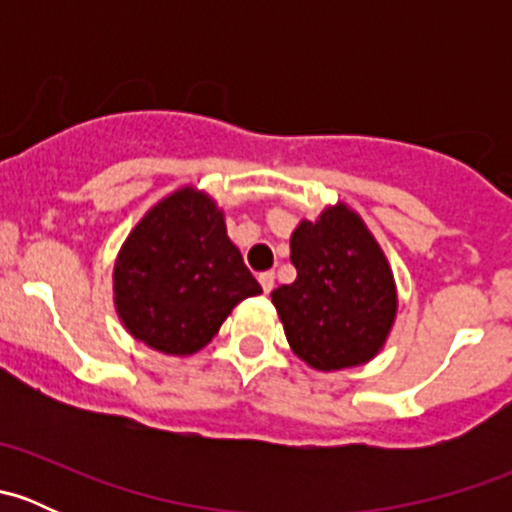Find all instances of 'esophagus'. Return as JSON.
Listing matches in <instances>:
<instances>
[{"label": "esophagus", "mask_w": 512, "mask_h": 512, "mask_svg": "<svg viewBox=\"0 0 512 512\" xmlns=\"http://www.w3.org/2000/svg\"><path fill=\"white\" fill-rule=\"evenodd\" d=\"M257 280H260V287L265 294H270L272 289H275V272H262Z\"/></svg>", "instance_id": "34e87169"}]
</instances>
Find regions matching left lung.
<instances>
[{
	"label": "left lung",
	"mask_w": 512,
	"mask_h": 512,
	"mask_svg": "<svg viewBox=\"0 0 512 512\" xmlns=\"http://www.w3.org/2000/svg\"><path fill=\"white\" fill-rule=\"evenodd\" d=\"M292 285L270 294L289 349L317 371L369 364L399 314L394 270L359 213L337 200L289 237Z\"/></svg>",
	"instance_id": "1"
}]
</instances>
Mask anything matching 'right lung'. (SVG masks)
<instances>
[{
    "label": "right lung",
    "mask_w": 512,
    "mask_h": 512,
    "mask_svg": "<svg viewBox=\"0 0 512 512\" xmlns=\"http://www.w3.org/2000/svg\"><path fill=\"white\" fill-rule=\"evenodd\" d=\"M262 287L227 237L225 210L198 185H180L133 225L113 262V307L148 349L193 356L232 309Z\"/></svg>",
    "instance_id": "add662e5"
}]
</instances>
